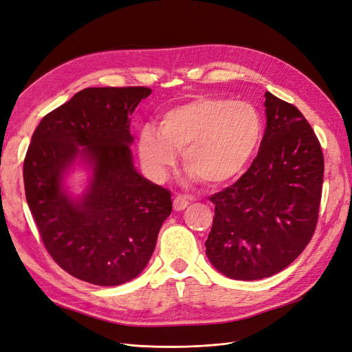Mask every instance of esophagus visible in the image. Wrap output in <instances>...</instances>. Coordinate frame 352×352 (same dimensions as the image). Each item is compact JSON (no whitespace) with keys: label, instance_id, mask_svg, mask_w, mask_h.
I'll return each mask as SVG.
<instances>
[{"label":"esophagus","instance_id":"obj_1","mask_svg":"<svg viewBox=\"0 0 352 352\" xmlns=\"http://www.w3.org/2000/svg\"><path fill=\"white\" fill-rule=\"evenodd\" d=\"M188 206H189V201H188V198L184 197V195H177V197L173 199V208H175V211H182V210H185Z\"/></svg>","mask_w":352,"mask_h":352}]
</instances>
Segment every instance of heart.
I'll return each instance as SVG.
<instances>
[{
	"mask_svg": "<svg viewBox=\"0 0 352 352\" xmlns=\"http://www.w3.org/2000/svg\"><path fill=\"white\" fill-rule=\"evenodd\" d=\"M263 119L254 105L219 97H198L166 111L158 129L145 126L138 151L150 176L162 182L184 153L188 172L210 186L238 179L257 155Z\"/></svg>",
	"mask_w": 352,
	"mask_h": 352,
	"instance_id": "obj_1",
	"label": "heart"
}]
</instances>
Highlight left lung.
<instances>
[{"label":"left lung","mask_w":352,"mask_h":352,"mask_svg":"<svg viewBox=\"0 0 352 352\" xmlns=\"http://www.w3.org/2000/svg\"><path fill=\"white\" fill-rule=\"evenodd\" d=\"M258 155L216 206L206 255L226 278L257 280L286 269L310 242L320 207V142L295 105L264 94Z\"/></svg>","instance_id":"8db88e82"}]
</instances>
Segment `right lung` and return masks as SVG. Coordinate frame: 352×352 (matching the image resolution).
Listing matches in <instances>:
<instances>
[{
    "instance_id": "1",
    "label": "right lung",
    "mask_w": 352,
    "mask_h": 352,
    "mask_svg": "<svg viewBox=\"0 0 352 352\" xmlns=\"http://www.w3.org/2000/svg\"><path fill=\"white\" fill-rule=\"evenodd\" d=\"M150 88H87L47 114L32 135L25 192L42 242L63 270L100 286L135 279L172 212L170 190L138 172L131 116ZM76 166L84 189L69 190Z\"/></svg>"
}]
</instances>
